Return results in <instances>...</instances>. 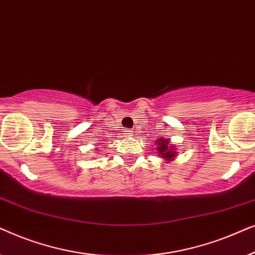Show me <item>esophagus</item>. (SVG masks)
Instances as JSON below:
<instances>
[{
    "label": "esophagus",
    "mask_w": 255,
    "mask_h": 255,
    "mask_svg": "<svg viewBox=\"0 0 255 255\" xmlns=\"http://www.w3.org/2000/svg\"><path fill=\"white\" fill-rule=\"evenodd\" d=\"M125 132H127L128 135H132V131L131 130H127Z\"/></svg>",
    "instance_id": "esophagus-1"
}]
</instances>
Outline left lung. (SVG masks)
<instances>
[{"label": "left lung", "instance_id": "obj_1", "mask_svg": "<svg viewBox=\"0 0 255 255\" xmlns=\"http://www.w3.org/2000/svg\"><path fill=\"white\" fill-rule=\"evenodd\" d=\"M168 140H165L163 138H160L158 141V145L156 146V149H158L160 154H161L163 158L167 160L173 159L175 156V149L173 148V146H168Z\"/></svg>", "mask_w": 255, "mask_h": 255}]
</instances>
